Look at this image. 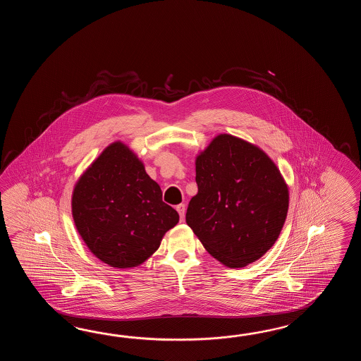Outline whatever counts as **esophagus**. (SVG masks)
<instances>
[{
	"mask_svg": "<svg viewBox=\"0 0 361 361\" xmlns=\"http://www.w3.org/2000/svg\"><path fill=\"white\" fill-rule=\"evenodd\" d=\"M177 212L180 216V221H183L184 214H185V205L184 204H179L177 207Z\"/></svg>",
	"mask_w": 361,
	"mask_h": 361,
	"instance_id": "esophagus-1",
	"label": "esophagus"
}]
</instances>
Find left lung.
<instances>
[{
    "label": "left lung",
    "instance_id": "left-lung-1",
    "mask_svg": "<svg viewBox=\"0 0 361 361\" xmlns=\"http://www.w3.org/2000/svg\"><path fill=\"white\" fill-rule=\"evenodd\" d=\"M196 183L185 222L207 253L230 269L267 253L283 230L289 190L266 152L219 134L196 157Z\"/></svg>",
    "mask_w": 361,
    "mask_h": 361
}]
</instances>
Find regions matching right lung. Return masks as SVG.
Here are the masks:
<instances>
[{"mask_svg":"<svg viewBox=\"0 0 361 361\" xmlns=\"http://www.w3.org/2000/svg\"><path fill=\"white\" fill-rule=\"evenodd\" d=\"M72 215L89 250L117 269L142 264L179 221L143 162L121 142L109 145L77 180Z\"/></svg>","mask_w":361,"mask_h":361,"instance_id":"right-lung-1","label":"right lung"}]
</instances>
